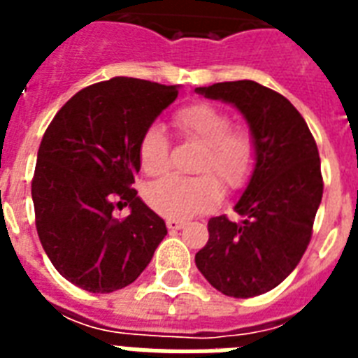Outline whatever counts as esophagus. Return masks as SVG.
I'll return each instance as SVG.
<instances>
[{"label": "esophagus", "mask_w": 358, "mask_h": 358, "mask_svg": "<svg viewBox=\"0 0 358 358\" xmlns=\"http://www.w3.org/2000/svg\"><path fill=\"white\" fill-rule=\"evenodd\" d=\"M184 221H178V219H167V229L171 232H176V230L184 229Z\"/></svg>", "instance_id": "34e87169"}]
</instances>
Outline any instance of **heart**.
<instances>
[{
	"instance_id": "1",
	"label": "heart",
	"mask_w": 358,
	"mask_h": 358,
	"mask_svg": "<svg viewBox=\"0 0 358 358\" xmlns=\"http://www.w3.org/2000/svg\"><path fill=\"white\" fill-rule=\"evenodd\" d=\"M176 134L202 145L195 171L201 176H169L145 189L148 206L163 217L189 219L217 206L223 187L230 193L247 185L256 165V141L249 129L232 126L224 109L206 102L189 103L173 117ZM141 167L150 176H163L171 169V143L159 126L145 129L139 141Z\"/></svg>"
}]
</instances>
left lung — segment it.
<instances>
[{
  "mask_svg": "<svg viewBox=\"0 0 358 358\" xmlns=\"http://www.w3.org/2000/svg\"><path fill=\"white\" fill-rule=\"evenodd\" d=\"M243 113L256 141V165L236 204L241 221H208L210 239L195 264L221 294L255 297L282 282L310 243L323 195L320 152L288 98L250 80L196 87Z\"/></svg>",
  "mask_w": 358,
  "mask_h": 358,
  "instance_id": "left-lung-1",
  "label": "left lung"
}]
</instances>
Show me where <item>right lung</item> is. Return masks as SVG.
<instances>
[{
    "instance_id": "add662e5",
    "label": "right lung",
    "mask_w": 358,
    "mask_h": 358,
    "mask_svg": "<svg viewBox=\"0 0 358 358\" xmlns=\"http://www.w3.org/2000/svg\"><path fill=\"white\" fill-rule=\"evenodd\" d=\"M176 96V85L100 81L76 92L42 137L31 182L36 232L53 267L87 292L126 288L167 234L131 185L141 135ZM124 206L130 213L119 218Z\"/></svg>"
}]
</instances>
